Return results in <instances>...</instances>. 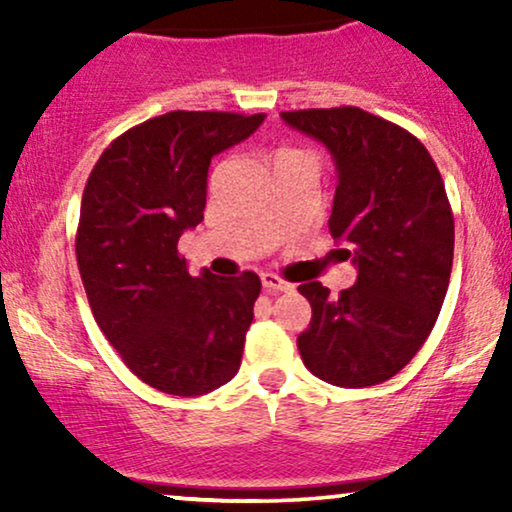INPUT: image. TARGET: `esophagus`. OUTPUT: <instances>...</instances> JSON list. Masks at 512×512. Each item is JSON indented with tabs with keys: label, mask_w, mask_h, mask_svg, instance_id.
Here are the masks:
<instances>
[{
	"label": "esophagus",
	"mask_w": 512,
	"mask_h": 512,
	"mask_svg": "<svg viewBox=\"0 0 512 512\" xmlns=\"http://www.w3.org/2000/svg\"><path fill=\"white\" fill-rule=\"evenodd\" d=\"M262 286H264V291H269V293H281V291L293 289L289 281H284L281 276H276V274H262Z\"/></svg>",
	"instance_id": "esophagus-1"
}]
</instances>
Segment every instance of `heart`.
Masks as SVG:
<instances>
[{"label": "heart", "instance_id": "heart-1", "mask_svg": "<svg viewBox=\"0 0 512 512\" xmlns=\"http://www.w3.org/2000/svg\"><path fill=\"white\" fill-rule=\"evenodd\" d=\"M279 154H281V151H279Z\"/></svg>", "mask_w": 512, "mask_h": 512}]
</instances>
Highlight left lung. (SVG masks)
<instances>
[{"label":"left lung","mask_w":512,"mask_h":512,"mask_svg":"<svg viewBox=\"0 0 512 512\" xmlns=\"http://www.w3.org/2000/svg\"><path fill=\"white\" fill-rule=\"evenodd\" d=\"M281 117L330 149V233L358 269L337 298L320 281L298 286L313 308L298 351L325 383L380 385L424 346L448 293L455 219L443 178L414 134L354 105Z\"/></svg>","instance_id":"1"}]
</instances>
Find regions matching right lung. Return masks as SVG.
I'll return each mask as SVG.
<instances>
[{"label":"right lung","instance_id":"right-lung-1","mask_svg":"<svg viewBox=\"0 0 512 512\" xmlns=\"http://www.w3.org/2000/svg\"><path fill=\"white\" fill-rule=\"evenodd\" d=\"M262 122L216 110L151 117L86 180L76 262L88 305L125 366L166 395H207L240 368L260 276H192L178 240L204 219L211 158Z\"/></svg>","mask_w":512,"mask_h":512}]
</instances>
